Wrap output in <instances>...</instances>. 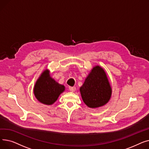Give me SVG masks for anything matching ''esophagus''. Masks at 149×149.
Here are the masks:
<instances>
[{"mask_svg": "<svg viewBox=\"0 0 149 149\" xmlns=\"http://www.w3.org/2000/svg\"><path fill=\"white\" fill-rule=\"evenodd\" d=\"M69 89L70 91H71V92H75L76 90V88L75 87H69Z\"/></svg>", "mask_w": 149, "mask_h": 149, "instance_id": "esophagus-1", "label": "esophagus"}]
</instances>
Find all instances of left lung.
Wrapping results in <instances>:
<instances>
[{"label": "left lung", "mask_w": 149, "mask_h": 149, "mask_svg": "<svg viewBox=\"0 0 149 149\" xmlns=\"http://www.w3.org/2000/svg\"><path fill=\"white\" fill-rule=\"evenodd\" d=\"M80 91L84 103L91 108L105 105L112 95V89L106 74L100 66L93 67Z\"/></svg>", "instance_id": "left-lung-1"}]
</instances>
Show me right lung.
Here are the masks:
<instances>
[{
    "label": "right lung",
    "instance_id": "add662e5",
    "mask_svg": "<svg viewBox=\"0 0 149 149\" xmlns=\"http://www.w3.org/2000/svg\"><path fill=\"white\" fill-rule=\"evenodd\" d=\"M65 90L64 86L55 81L51 77L49 70L46 69L35 84L34 93L36 98L40 103L51 105L56 102L59 95Z\"/></svg>",
    "mask_w": 149,
    "mask_h": 149
}]
</instances>
